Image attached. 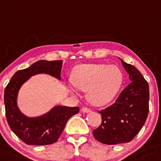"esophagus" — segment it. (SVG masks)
Masks as SVG:
<instances>
[{
	"mask_svg": "<svg viewBox=\"0 0 161 161\" xmlns=\"http://www.w3.org/2000/svg\"><path fill=\"white\" fill-rule=\"evenodd\" d=\"M82 112H83V113H89V112H91V109L87 107H82Z\"/></svg>",
	"mask_w": 161,
	"mask_h": 161,
	"instance_id": "34e87169",
	"label": "esophagus"
}]
</instances>
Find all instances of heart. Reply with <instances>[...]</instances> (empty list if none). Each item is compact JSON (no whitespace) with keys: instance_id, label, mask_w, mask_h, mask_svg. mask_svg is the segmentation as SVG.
Here are the masks:
<instances>
[{"instance_id":"obj_1","label":"heart","mask_w":161,"mask_h":161,"mask_svg":"<svg viewBox=\"0 0 161 161\" xmlns=\"http://www.w3.org/2000/svg\"><path fill=\"white\" fill-rule=\"evenodd\" d=\"M123 82V72L116 65L82 64L72 72V82L77 89L86 92L87 100L95 106H103L114 99ZM71 92L75 88L69 86Z\"/></svg>"}]
</instances>
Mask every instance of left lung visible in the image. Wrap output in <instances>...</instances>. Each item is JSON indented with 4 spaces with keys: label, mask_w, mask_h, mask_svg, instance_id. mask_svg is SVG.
<instances>
[{
    "label": "left lung",
    "mask_w": 161,
    "mask_h": 161,
    "mask_svg": "<svg viewBox=\"0 0 161 161\" xmlns=\"http://www.w3.org/2000/svg\"><path fill=\"white\" fill-rule=\"evenodd\" d=\"M120 61L131 82L122 91L115 103L99 112L102 123L92 133L94 137L104 144L131 141L142 129L149 113L147 82L136 67Z\"/></svg>",
    "instance_id": "left-lung-1"
}]
</instances>
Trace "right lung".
Listing matches in <instances>:
<instances>
[{"instance_id":"add662e5","label":"right lung","mask_w":161,"mask_h":161,"mask_svg":"<svg viewBox=\"0 0 161 161\" xmlns=\"http://www.w3.org/2000/svg\"><path fill=\"white\" fill-rule=\"evenodd\" d=\"M62 60H40L15 72L4 90L7 121L18 138L28 145H48L58 141L69 118L79 113V107L56 106L40 116L28 117L21 112L17 99L20 88L31 76L48 74L61 79Z\"/></svg>"}]
</instances>
